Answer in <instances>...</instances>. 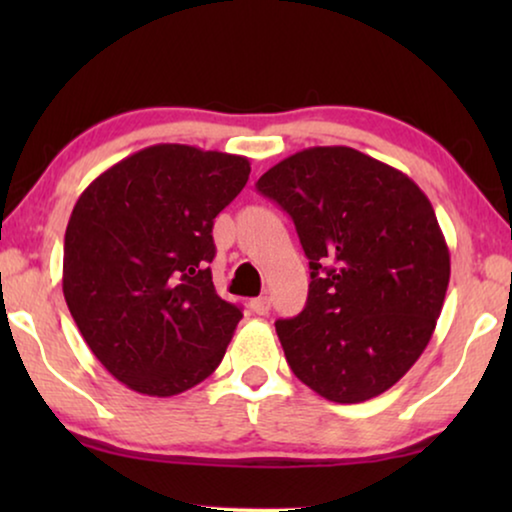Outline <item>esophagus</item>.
Masks as SVG:
<instances>
[{"label":"esophagus","mask_w":512,"mask_h":512,"mask_svg":"<svg viewBox=\"0 0 512 512\" xmlns=\"http://www.w3.org/2000/svg\"><path fill=\"white\" fill-rule=\"evenodd\" d=\"M249 307H251V312L258 314V317H263V314L270 312V298H268V296L251 298V300H249Z\"/></svg>","instance_id":"34e87169"}]
</instances>
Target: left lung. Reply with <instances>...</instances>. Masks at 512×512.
<instances>
[{
  "label": "left lung",
  "mask_w": 512,
  "mask_h": 512,
  "mask_svg": "<svg viewBox=\"0 0 512 512\" xmlns=\"http://www.w3.org/2000/svg\"><path fill=\"white\" fill-rule=\"evenodd\" d=\"M256 188L291 216L310 261L303 312L275 324L293 375L333 403L384 394L429 345L450 284L429 198L349 146L293 153Z\"/></svg>",
  "instance_id": "8db88e82"
}]
</instances>
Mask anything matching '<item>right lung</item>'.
<instances>
[{
    "label": "right lung",
    "instance_id": "1",
    "mask_svg": "<svg viewBox=\"0 0 512 512\" xmlns=\"http://www.w3.org/2000/svg\"><path fill=\"white\" fill-rule=\"evenodd\" d=\"M249 172L244 156L156 144L76 200L62 293L90 352L137 394H181L219 368L242 310L214 289L212 228Z\"/></svg>",
    "mask_w": 512,
    "mask_h": 512
}]
</instances>
